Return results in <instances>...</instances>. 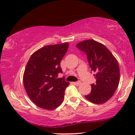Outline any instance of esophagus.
Wrapping results in <instances>:
<instances>
[{
    "label": "esophagus",
    "instance_id": "34e87169",
    "mask_svg": "<svg viewBox=\"0 0 135 135\" xmlns=\"http://www.w3.org/2000/svg\"><path fill=\"white\" fill-rule=\"evenodd\" d=\"M73 84H74V85H76V86H79V85L81 84V83H80V81H77V82H74Z\"/></svg>",
    "mask_w": 135,
    "mask_h": 135
}]
</instances>
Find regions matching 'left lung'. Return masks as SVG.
<instances>
[{"label": "left lung", "instance_id": "obj_1", "mask_svg": "<svg viewBox=\"0 0 135 135\" xmlns=\"http://www.w3.org/2000/svg\"><path fill=\"white\" fill-rule=\"evenodd\" d=\"M76 47L87 56L91 70L97 79L91 84V91L85 96L89 102L102 104L112 97L118 87L120 70L112 52L103 44L89 39L78 43Z\"/></svg>", "mask_w": 135, "mask_h": 135}]
</instances>
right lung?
Returning a JSON list of instances; mask_svg holds the SVG:
<instances>
[{
    "label": "right lung",
    "mask_w": 135,
    "mask_h": 135,
    "mask_svg": "<svg viewBox=\"0 0 135 135\" xmlns=\"http://www.w3.org/2000/svg\"><path fill=\"white\" fill-rule=\"evenodd\" d=\"M68 48L67 42L46 46L33 52L28 61L23 84L28 96L38 107L52 110L63 101L69 83L64 77L58 76L62 73L60 63Z\"/></svg>",
    "instance_id": "add662e5"
}]
</instances>
